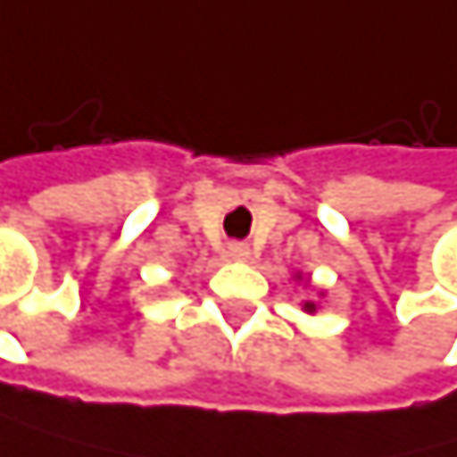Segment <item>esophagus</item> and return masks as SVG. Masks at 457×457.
<instances>
[{"instance_id": "34e87169", "label": "esophagus", "mask_w": 457, "mask_h": 457, "mask_svg": "<svg viewBox=\"0 0 457 457\" xmlns=\"http://www.w3.org/2000/svg\"><path fill=\"white\" fill-rule=\"evenodd\" d=\"M228 254L234 260H248V254H252V248H248V243H231L228 245Z\"/></svg>"}]
</instances>
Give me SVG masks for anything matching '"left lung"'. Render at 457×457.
<instances>
[{
	"instance_id": "1",
	"label": "left lung",
	"mask_w": 457,
	"mask_h": 457,
	"mask_svg": "<svg viewBox=\"0 0 457 457\" xmlns=\"http://www.w3.org/2000/svg\"><path fill=\"white\" fill-rule=\"evenodd\" d=\"M306 312H314V303H306Z\"/></svg>"
}]
</instances>
